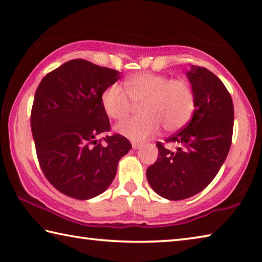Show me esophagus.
<instances>
[{"label": "esophagus", "mask_w": 262, "mask_h": 262, "mask_svg": "<svg viewBox=\"0 0 262 262\" xmlns=\"http://www.w3.org/2000/svg\"><path fill=\"white\" fill-rule=\"evenodd\" d=\"M132 147L133 149H140L142 147V143H139V142H132Z\"/></svg>", "instance_id": "obj_1"}]
</instances>
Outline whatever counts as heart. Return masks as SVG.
I'll list each match as a JSON object with an SVG mask.
<instances>
[{
	"label": "heart",
	"mask_w": 262,
	"mask_h": 262,
	"mask_svg": "<svg viewBox=\"0 0 262 262\" xmlns=\"http://www.w3.org/2000/svg\"><path fill=\"white\" fill-rule=\"evenodd\" d=\"M123 88L110 84L100 96L105 113L114 120H121L132 110L133 103L140 104V115L117 125L119 134L133 141H143L161 128L178 130L192 118L195 94L185 79H171L164 75L139 73L128 76Z\"/></svg>",
	"instance_id": "1"
}]
</instances>
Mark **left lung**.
<instances>
[{"label":"left lung","instance_id":"8db88e82","mask_svg":"<svg viewBox=\"0 0 262 262\" xmlns=\"http://www.w3.org/2000/svg\"><path fill=\"white\" fill-rule=\"evenodd\" d=\"M195 110L188 125L167 137L171 151L157 142L158 158L148 167L151 188L167 200H184L209 185L227 158L233 132V103L221 79L205 67L188 70Z\"/></svg>","mask_w":262,"mask_h":262}]
</instances>
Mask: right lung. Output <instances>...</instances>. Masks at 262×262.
<instances>
[{
    "label": "right lung",
    "mask_w": 262,
    "mask_h": 262,
    "mask_svg": "<svg viewBox=\"0 0 262 262\" xmlns=\"http://www.w3.org/2000/svg\"><path fill=\"white\" fill-rule=\"evenodd\" d=\"M118 70L83 59L70 60L48 73L34 95L31 129L47 180L64 195L88 200L107 189L118 163L132 149L111 129L100 96L120 78Z\"/></svg>",
    "instance_id": "right-lung-1"
}]
</instances>
